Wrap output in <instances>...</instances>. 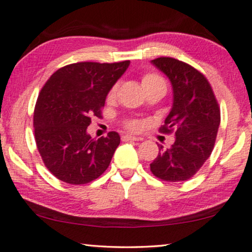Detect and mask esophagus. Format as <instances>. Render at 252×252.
Here are the masks:
<instances>
[{
  "instance_id": "34e87169",
  "label": "esophagus",
  "mask_w": 252,
  "mask_h": 252,
  "mask_svg": "<svg viewBox=\"0 0 252 252\" xmlns=\"http://www.w3.org/2000/svg\"><path fill=\"white\" fill-rule=\"evenodd\" d=\"M122 140L123 141H137V140H139V138L130 136V134H125V136H122Z\"/></svg>"
}]
</instances>
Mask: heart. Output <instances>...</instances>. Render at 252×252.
I'll use <instances>...</instances> for the list:
<instances>
[{"mask_svg":"<svg viewBox=\"0 0 252 252\" xmlns=\"http://www.w3.org/2000/svg\"><path fill=\"white\" fill-rule=\"evenodd\" d=\"M141 82H143L144 87H147V86H152V84H155V83H158V82H164V81H163L162 77L160 75H158V74L147 73L143 76V79H141ZM118 88H119L118 84H114V86L112 87V89L108 94L109 98L114 97L116 91H118ZM126 127H129L130 130H138V129H139V126H140L139 122H138L137 120H130V121H126Z\"/></svg>","mask_w":252,"mask_h":252,"instance_id":"b5f03b06","label":"heart"}]
</instances>
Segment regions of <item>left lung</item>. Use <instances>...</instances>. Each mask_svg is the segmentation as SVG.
I'll return each instance as SVG.
<instances>
[{"mask_svg":"<svg viewBox=\"0 0 252 252\" xmlns=\"http://www.w3.org/2000/svg\"><path fill=\"white\" fill-rule=\"evenodd\" d=\"M169 77L172 86V108L163 133H175V143L151 163V171L165 182H184L195 175L210 157L220 123V109L203 74L189 63L170 57L152 60Z\"/></svg>","mask_w":252,"mask_h":252,"instance_id":"obj_1","label":"left lung"}]
</instances>
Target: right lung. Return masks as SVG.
<instances>
[{
    "instance_id": "add662e5",
    "label": "right lung",
    "mask_w": 252,
    "mask_h": 252,
    "mask_svg": "<svg viewBox=\"0 0 252 252\" xmlns=\"http://www.w3.org/2000/svg\"><path fill=\"white\" fill-rule=\"evenodd\" d=\"M130 60L113 63L83 62L63 66L47 81L34 109V136L44 165L62 182L83 185L108 168L120 145L115 131L91 138V118L101 109L112 87Z\"/></svg>"
}]
</instances>
